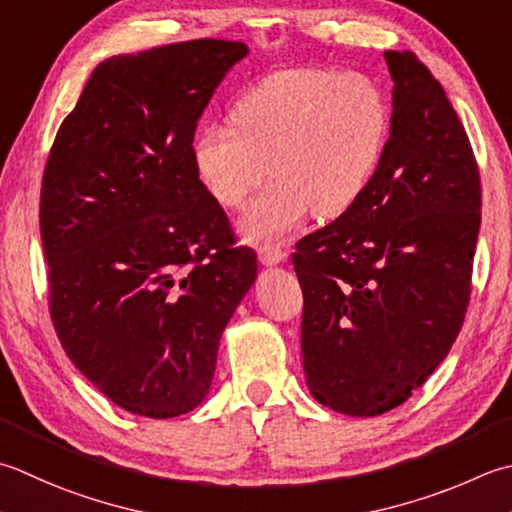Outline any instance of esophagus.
I'll list each match as a JSON object with an SVG mask.
<instances>
[{"mask_svg": "<svg viewBox=\"0 0 512 512\" xmlns=\"http://www.w3.org/2000/svg\"><path fill=\"white\" fill-rule=\"evenodd\" d=\"M288 259V253L282 248H259V262L264 266H277V264H284Z\"/></svg>", "mask_w": 512, "mask_h": 512, "instance_id": "esophagus-1", "label": "esophagus"}]
</instances>
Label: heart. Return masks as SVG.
<instances>
[{"label":"heart","mask_w":512,"mask_h":512,"mask_svg":"<svg viewBox=\"0 0 512 512\" xmlns=\"http://www.w3.org/2000/svg\"><path fill=\"white\" fill-rule=\"evenodd\" d=\"M233 126L195 137L197 175L219 204L239 208L270 173L273 182L239 219L253 244H277L313 208L346 213L373 179L390 130L386 93L359 70L295 68L259 79L237 99Z\"/></svg>","instance_id":"b5f03b06"}]
</instances>
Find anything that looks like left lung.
<instances>
[{
  "label": "left lung",
  "instance_id": "left-lung-1",
  "mask_svg": "<svg viewBox=\"0 0 512 512\" xmlns=\"http://www.w3.org/2000/svg\"><path fill=\"white\" fill-rule=\"evenodd\" d=\"M388 142L362 197L297 244L302 362L319 404L375 417L404 404L464 324L482 224L479 170L442 84L386 50Z\"/></svg>",
  "mask_w": 512,
  "mask_h": 512
}]
</instances>
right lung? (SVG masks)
<instances>
[{
  "instance_id": "right-lung-1",
  "label": "right lung",
  "mask_w": 512,
  "mask_h": 512,
  "mask_svg": "<svg viewBox=\"0 0 512 512\" xmlns=\"http://www.w3.org/2000/svg\"><path fill=\"white\" fill-rule=\"evenodd\" d=\"M248 46H157L99 64L50 148L39 228L66 355L133 415L190 413L257 279L197 175L199 117Z\"/></svg>"
}]
</instances>
